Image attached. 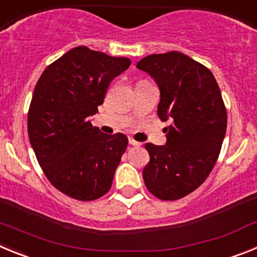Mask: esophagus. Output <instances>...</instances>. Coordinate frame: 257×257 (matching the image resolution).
<instances>
[{
  "label": "esophagus",
  "instance_id": "obj_1",
  "mask_svg": "<svg viewBox=\"0 0 257 257\" xmlns=\"http://www.w3.org/2000/svg\"><path fill=\"white\" fill-rule=\"evenodd\" d=\"M128 143H130L131 145H134V147H138V145H140L139 142H136L134 138H128Z\"/></svg>",
  "mask_w": 257,
  "mask_h": 257
}]
</instances>
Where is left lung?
Segmentation results:
<instances>
[{
  "mask_svg": "<svg viewBox=\"0 0 257 257\" xmlns=\"http://www.w3.org/2000/svg\"><path fill=\"white\" fill-rule=\"evenodd\" d=\"M160 87L158 117L170 121L166 145L145 144V187L157 198L188 196L207 179L219 158L226 131V109L211 70L185 54L170 51L136 64Z\"/></svg>",
  "mask_w": 257,
  "mask_h": 257,
  "instance_id": "obj_1",
  "label": "left lung"
}]
</instances>
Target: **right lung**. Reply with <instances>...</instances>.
<instances>
[{"instance_id": "right-lung-1", "label": "right lung", "mask_w": 257, "mask_h": 257, "mask_svg": "<svg viewBox=\"0 0 257 257\" xmlns=\"http://www.w3.org/2000/svg\"><path fill=\"white\" fill-rule=\"evenodd\" d=\"M127 58L78 46L41 74L28 110V135L41 169L61 193L94 201L110 189L127 136L101 133L88 117L97 112Z\"/></svg>"}]
</instances>
